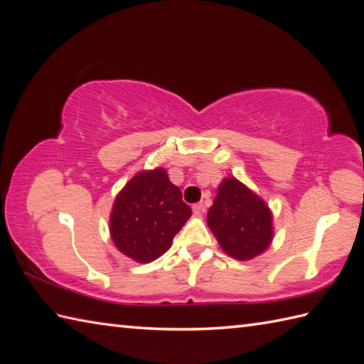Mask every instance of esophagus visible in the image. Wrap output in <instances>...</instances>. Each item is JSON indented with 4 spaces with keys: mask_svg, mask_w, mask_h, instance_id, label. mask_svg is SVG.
<instances>
[{
    "mask_svg": "<svg viewBox=\"0 0 364 364\" xmlns=\"http://www.w3.org/2000/svg\"><path fill=\"white\" fill-rule=\"evenodd\" d=\"M192 211H194L196 215H203L206 211V206H205V203H196L194 206H192Z\"/></svg>",
    "mask_w": 364,
    "mask_h": 364,
    "instance_id": "esophagus-1",
    "label": "esophagus"
}]
</instances>
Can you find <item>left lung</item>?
<instances>
[{"mask_svg": "<svg viewBox=\"0 0 364 364\" xmlns=\"http://www.w3.org/2000/svg\"><path fill=\"white\" fill-rule=\"evenodd\" d=\"M208 225L222 249L236 259L255 258L272 241L269 208L236 178H227L219 186Z\"/></svg>", "mask_w": 364, "mask_h": 364, "instance_id": "1", "label": "left lung"}]
</instances>
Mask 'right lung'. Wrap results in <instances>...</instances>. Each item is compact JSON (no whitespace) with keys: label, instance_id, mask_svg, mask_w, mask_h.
<instances>
[{"label":"right lung","instance_id":"1","mask_svg":"<svg viewBox=\"0 0 364 364\" xmlns=\"http://www.w3.org/2000/svg\"><path fill=\"white\" fill-rule=\"evenodd\" d=\"M181 191L170 183L166 170L141 172L115 198L111 236L117 249L139 262L159 258L173 236L191 218Z\"/></svg>","mask_w":364,"mask_h":364}]
</instances>
